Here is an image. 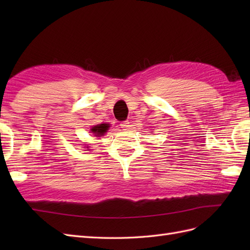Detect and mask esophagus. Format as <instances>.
Instances as JSON below:
<instances>
[{
  "mask_svg": "<svg viewBox=\"0 0 250 250\" xmlns=\"http://www.w3.org/2000/svg\"><path fill=\"white\" fill-rule=\"evenodd\" d=\"M120 126L124 130H125V131H128V130H130L131 129V122L130 121H128V120H125V121H122L121 124H120Z\"/></svg>",
  "mask_w": 250,
  "mask_h": 250,
  "instance_id": "34e87169",
  "label": "esophagus"
}]
</instances>
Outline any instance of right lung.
<instances>
[{
    "label": "right lung",
    "instance_id": "1",
    "mask_svg": "<svg viewBox=\"0 0 250 250\" xmlns=\"http://www.w3.org/2000/svg\"><path fill=\"white\" fill-rule=\"evenodd\" d=\"M108 125H106V124H101V125H94V126H92L91 128V133L94 135V136H102V135H104L106 132H107V130H108ZM88 148V147H87Z\"/></svg>",
    "mask_w": 250,
    "mask_h": 250
}]
</instances>
